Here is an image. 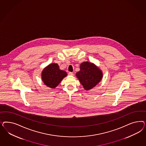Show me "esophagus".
Wrapping results in <instances>:
<instances>
[{
    "label": "esophagus",
    "instance_id": "34e87169",
    "mask_svg": "<svg viewBox=\"0 0 146 146\" xmlns=\"http://www.w3.org/2000/svg\"><path fill=\"white\" fill-rule=\"evenodd\" d=\"M74 75V74H73V72H69L68 73V75H70V76H73V75Z\"/></svg>",
    "mask_w": 146,
    "mask_h": 146
}]
</instances>
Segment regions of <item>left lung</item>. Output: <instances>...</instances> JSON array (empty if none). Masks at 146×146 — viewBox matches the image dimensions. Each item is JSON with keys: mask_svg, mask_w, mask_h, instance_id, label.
Masks as SVG:
<instances>
[{"mask_svg": "<svg viewBox=\"0 0 146 146\" xmlns=\"http://www.w3.org/2000/svg\"><path fill=\"white\" fill-rule=\"evenodd\" d=\"M80 68L76 75L86 90L93 88L102 79V71L93 63L84 62Z\"/></svg>", "mask_w": 146, "mask_h": 146, "instance_id": "left-lung-1", "label": "left lung"}]
</instances>
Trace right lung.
Masks as SVG:
<instances>
[{"mask_svg": "<svg viewBox=\"0 0 146 146\" xmlns=\"http://www.w3.org/2000/svg\"><path fill=\"white\" fill-rule=\"evenodd\" d=\"M67 75V73L60 70L57 64H51L45 68L42 73V79L44 84L54 88Z\"/></svg>", "mask_w": 146, "mask_h": 146, "instance_id": "add662e5", "label": "right lung"}]
</instances>
